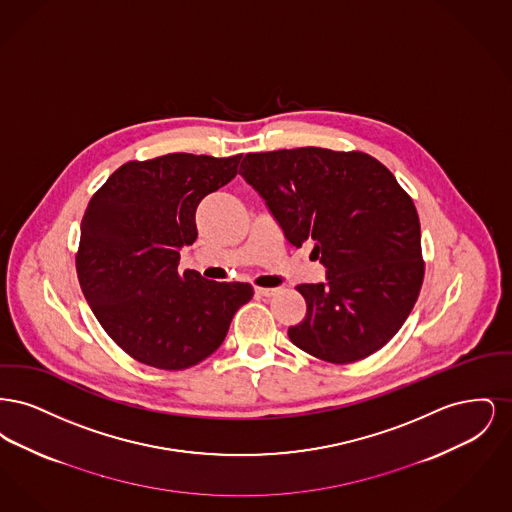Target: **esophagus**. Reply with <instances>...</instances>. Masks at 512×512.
Listing matches in <instances>:
<instances>
[{
    "label": "esophagus",
    "instance_id": "1",
    "mask_svg": "<svg viewBox=\"0 0 512 512\" xmlns=\"http://www.w3.org/2000/svg\"><path fill=\"white\" fill-rule=\"evenodd\" d=\"M255 293H257L259 297H272V295L278 293V290H276V288H255Z\"/></svg>",
    "mask_w": 512,
    "mask_h": 512
}]
</instances>
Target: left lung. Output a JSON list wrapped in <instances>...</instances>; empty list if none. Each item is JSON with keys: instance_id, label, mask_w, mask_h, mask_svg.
I'll return each instance as SVG.
<instances>
[{"instance_id": "left-lung-1", "label": "left lung", "mask_w": 512, "mask_h": 512, "mask_svg": "<svg viewBox=\"0 0 512 512\" xmlns=\"http://www.w3.org/2000/svg\"><path fill=\"white\" fill-rule=\"evenodd\" d=\"M240 174L295 247L313 244L326 282L299 284L305 318L288 336L309 355L361 361L399 332L424 261L413 199L380 161L322 147L247 153Z\"/></svg>"}]
</instances>
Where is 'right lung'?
Returning <instances> with one entry per match:
<instances>
[{
	"label": "right lung",
	"instance_id": "obj_1",
	"mask_svg": "<svg viewBox=\"0 0 512 512\" xmlns=\"http://www.w3.org/2000/svg\"><path fill=\"white\" fill-rule=\"evenodd\" d=\"M240 161L192 153L130 161L88 203L76 255L80 288L111 340L144 365L201 363L253 297L244 282L178 270L180 249L197 238V205L238 174Z\"/></svg>",
	"mask_w": 512,
	"mask_h": 512
}]
</instances>
